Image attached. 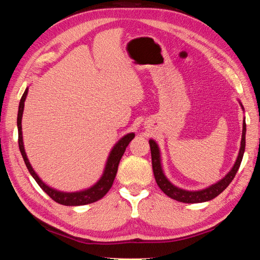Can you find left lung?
Returning <instances> with one entry per match:
<instances>
[{
  "mask_svg": "<svg viewBox=\"0 0 260 260\" xmlns=\"http://www.w3.org/2000/svg\"><path fill=\"white\" fill-rule=\"evenodd\" d=\"M242 109H243V107H242ZM245 132H246V125H245V119H244L239 156H237V159L235 161L234 166H233V169L225 175V178H222L220 181L212 184V186H210L205 189H202V190H195V191L184 190V189L174 186V184H172L169 180H167L161 169L159 148H158L155 141L149 140V144H150V150H151L153 175H155L158 187H159L167 196L171 197V199L182 202V203H203V202L213 200L214 197H217L219 193H221L228 186H230L232 180L235 178L237 171H239V167L241 165L242 158H243V153H244V149H245Z\"/></svg>",
  "mask_w": 260,
  "mask_h": 260,
  "instance_id": "1",
  "label": "left lung"
}]
</instances>
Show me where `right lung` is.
Here are the masks:
<instances>
[{"label": "right lung", "mask_w": 260, "mask_h": 260, "mask_svg": "<svg viewBox=\"0 0 260 260\" xmlns=\"http://www.w3.org/2000/svg\"><path fill=\"white\" fill-rule=\"evenodd\" d=\"M27 91H28V88H26L23 96H21V99H20L19 109H18V117H17V126H18L19 150L21 152V156H23V158H24L26 167H27V170L30 173V175H32L35 181L38 182L39 186L43 189V191H45L48 196H50L52 200L59 204L68 205V206L85 205V204L94 203V202L102 199V197H104L105 193L110 190V188L112 187V183L114 181V178H116V174L118 171V165H119V161L121 159L122 155H124L127 146H128L131 141L134 139L135 134L134 133L127 134L116 143V146L112 148L111 152H110L102 177H101V179L94 184L93 187L85 189V190H81V191H76V192H63V191L56 190V189L47 186V184L43 182L40 178H39V175L34 172L32 166H30L27 156H26V152L24 149V142H23V132H21V118H23L24 105H25L26 96H27Z\"/></svg>", "instance_id": "right-lung-1"}]
</instances>
